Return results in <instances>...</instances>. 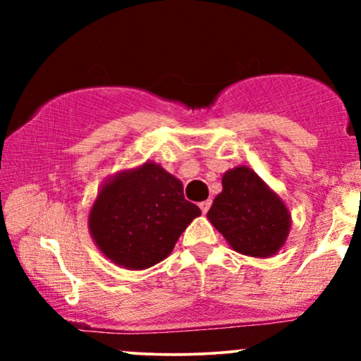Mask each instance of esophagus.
I'll use <instances>...</instances> for the list:
<instances>
[{
	"mask_svg": "<svg viewBox=\"0 0 361 361\" xmlns=\"http://www.w3.org/2000/svg\"><path fill=\"white\" fill-rule=\"evenodd\" d=\"M210 205H212V202H210V200H205V202H202V204L198 205V207H200V210H202V212L207 214V212H209Z\"/></svg>",
	"mask_w": 361,
	"mask_h": 361,
	"instance_id": "esophagus-1",
	"label": "esophagus"
}]
</instances>
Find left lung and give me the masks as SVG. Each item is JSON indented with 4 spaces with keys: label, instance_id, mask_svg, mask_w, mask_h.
<instances>
[{
    "label": "left lung",
    "instance_id": "1",
    "mask_svg": "<svg viewBox=\"0 0 361 361\" xmlns=\"http://www.w3.org/2000/svg\"><path fill=\"white\" fill-rule=\"evenodd\" d=\"M234 251L252 258H270L287 241L290 212L281 198L246 166L222 176V192L207 214Z\"/></svg>",
    "mask_w": 361,
    "mask_h": 361
}]
</instances>
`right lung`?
I'll return each instance as SVG.
<instances>
[{"label":"right lung","instance_id":"1","mask_svg":"<svg viewBox=\"0 0 361 361\" xmlns=\"http://www.w3.org/2000/svg\"><path fill=\"white\" fill-rule=\"evenodd\" d=\"M200 209L185 200L181 181L159 164L144 163L111 176L90 210L88 227L106 258L144 270L171 255Z\"/></svg>","mask_w":361,"mask_h":361}]
</instances>
